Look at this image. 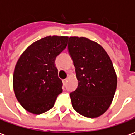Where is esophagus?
<instances>
[{"mask_svg": "<svg viewBox=\"0 0 135 135\" xmlns=\"http://www.w3.org/2000/svg\"><path fill=\"white\" fill-rule=\"evenodd\" d=\"M66 82H67V79H63V83H64V85L66 84Z\"/></svg>", "mask_w": 135, "mask_h": 135, "instance_id": "34e87169", "label": "esophagus"}]
</instances>
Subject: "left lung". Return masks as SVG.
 <instances>
[{
  "mask_svg": "<svg viewBox=\"0 0 135 135\" xmlns=\"http://www.w3.org/2000/svg\"><path fill=\"white\" fill-rule=\"evenodd\" d=\"M68 50L78 80L77 88L70 93L73 108L88 118L101 116L111 104L117 85L110 57L101 45L83 37H70Z\"/></svg>",
  "mask_w": 135,
  "mask_h": 135,
  "instance_id": "obj_1",
  "label": "left lung"
}]
</instances>
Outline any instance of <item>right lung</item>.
Instances as JSON below:
<instances>
[{"label": "right lung", "instance_id": "1", "mask_svg": "<svg viewBox=\"0 0 135 135\" xmlns=\"http://www.w3.org/2000/svg\"><path fill=\"white\" fill-rule=\"evenodd\" d=\"M66 36H47L30 45L19 57L14 69L13 87L25 110L41 114L51 109L62 93L55 60L67 46Z\"/></svg>", "mask_w": 135, "mask_h": 135}]
</instances>
